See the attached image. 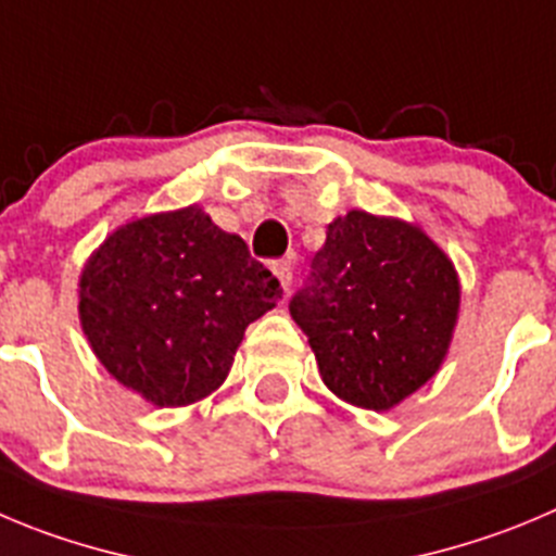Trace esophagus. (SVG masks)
<instances>
[{"label": "esophagus", "mask_w": 556, "mask_h": 556, "mask_svg": "<svg viewBox=\"0 0 556 556\" xmlns=\"http://www.w3.org/2000/svg\"><path fill=\"white\" fill-rule=\"evenodd\" d=\"M271 271L277 274L279 285H282V290H285V293H288L290 282H293V254H288V257H282V261L274 263Z\"/></svg>", "instance_id": "obj_1"}]
</instances>
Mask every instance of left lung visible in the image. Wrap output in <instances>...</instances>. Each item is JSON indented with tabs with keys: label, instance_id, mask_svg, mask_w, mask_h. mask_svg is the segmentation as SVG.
Masks as SVG:
<instances>
[{
	"label": "left lung",
	"instance_id": "obj_1",
	"mask_svg": "<svg viewBox=\"0 0 556 556\" xmlns=\"http://www.w3.org/2000/svg\"><path fill=\"white\" fill-rule=\"evenodd\" d=\"M460 307L453 261L417 225L349 211L326 230L290 315L326 387L389 412L435 376Z\"/></svg>",
	"mask_w": 556,
	"mask_h": 556
}]
</instances>
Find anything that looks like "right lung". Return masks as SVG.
<instances>
[{
    "mask_svg": "<svg viewBox=\"0 0 556 556\" xmlns=\"http://www.w3.org/2000/svg\"><path fill=\"white\" fill-rule=\"evenodd\" d=\"M279 279L189 205L117 227L79 279V318L101 365L161 408L222 387L252 320L277 307Z\"/></svg>",
    "mask_w": 556,
    "mask_h": 556,
    "instance_id": "1",
    "label": "right lung"
}]
</instances>
